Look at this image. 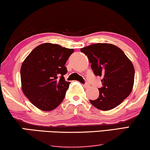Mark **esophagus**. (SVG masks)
Wrapping results in <instances>:
<instances>
[{
  "instance_id": "1",
  "label": "esophagus",
  "mask_w": 150,
  "mask_h": 150,
  "mask_svg": "<svg viewBox=\"0 0 150 150\" xmlns=\"http://www.w3.org/2000/svg\"><path fill=\"white\" fill-rule=\"evenodd\" d=\"M83 86H84V88H88V87H89V84L88 83H85L84 84H83Z\"/></svg>"
}]
</instances>
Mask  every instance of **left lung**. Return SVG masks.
<instances>
[{
    "label": "left lung",
    "mask_w": 150,
    "mask_h": 150,
    "mask_svg": "<svg viewBox=\"0 0 150 150\" xmlns=\"http://www.w3.org/2000/svg\"><path fill=\"white\" fill-rule=\"evenodd\" d=\"M80 50L88 57L95 75L103 77L99 97L89 101L102 111L116 107L133 88L135 71L132 62L121 49L110 43H96Z\"/></svg>",
    "instance_id": "left-lung-1"
}]
</instances>
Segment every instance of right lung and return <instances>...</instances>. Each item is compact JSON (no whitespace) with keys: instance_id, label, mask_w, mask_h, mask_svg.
Here are the masks:
<instances>
[{"instance_id":"1","label":"right lung","mask_w":150,"mask_h":150,"mask_svg":"<svg viewBox=\"0 0 150 150\" xmlns=\"http://www.w3.org/2000/svg\"><path fill=\"white\" fill-rule=\"evenodd\" d=\"M73 52V49L45 43L36 47L23 62V92L38 109L52 111L63 101L70 84L64 77L67 73L65 64Z\"/></svg>"}]
</instances>
